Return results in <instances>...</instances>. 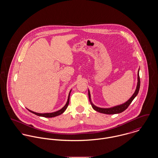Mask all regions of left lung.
<instances>
[{
  "instance_id": "obj_1",
  "label": "left lung",
  "mask_w": 158,
  "mask_h": 158,
  "mask_svg": "<svg viewBox=\"0 0 158 158\" xmlns=\"http://www.w3.org/2000/svg\"><path fill=\"white\" fill-rule=\"evenodd\" d=\"M140 77H139V69L138 72H137V84L135 92L133 94V95L131 96V97L127 102H126L125 103H124L122 105H117V106H114L112 108H99V107H97V106H95L92 103L91 98H90V92H89V90H88V95H89V101H90L91 106H92V108L94 110H95L96 111H97L98 113H103V114H115L122 113L126 109H127V108L129 106V105L131 104L132 101L134 100V98L137 95V94L139 92V88H140Z\"/></svg>"
}]
</instances>
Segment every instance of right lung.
Segmentation results:
<instances>
[{
    "instance_id": "1",
    "label": "right lung",
    "mask_w": 158,
    "mask_h": 158,
    "mask_svg": "<svg viewBox=\"0 0 158 158\" xmlns=\"http://www.w3.org/2000/svg\"><path fill=\"white\" fill-rule=\"evenodd\" d=\"M71 90L70 91L69 94V96H68V101H67V103H66L65 106L62 108L61 110H60L59 111H57L56 112H54V113H35V112H33L31 110H29L28 109H27L31 113H33L35 114H36V115H38V116H41V117H48V118H50V117H56V116H58L59 115H61V114L64 113L65 111V110L67 109L68 108V105H69V98H70V92Z\"/></svg>"
}]
</instances>
